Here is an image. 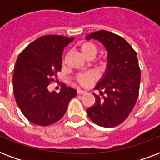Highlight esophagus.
<instances>
[{
  "label": "esophagus",
  "instance_id": "1",
  "mask_svg": "<svg viewBox=\"0 0 160 160\" xmlns=\"http://www.w3.org/2000/svg\"><path fill=\"white\" fill-rule=\"evenodd\" d=\"M77 94H79V95H84V94H86V91L79 89V90H77Z\"/></svg>",
  "mask_w": 160,
  "mask_h": 160
}]
</instances>
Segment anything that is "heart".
Segmentation results:
<instances>
[{"mask_svg":"<svg viewBox=\"0 0 160 160\" xmlns=\"http://www.w3.org/2000/svg\"><path fill=\"white\" fill-rule=\"evenodd\" d=\"M80 49L81 53L88 58H93L98 52L97 46L92 42H90V41H86V42H84L83 44H81L80 46ZM100 64L104 65L105 61L100 60ZM97 78L98 75L96 73L94 72V71H90V72L84 73V74H80V75H78L77 78H76V80L82 86H88L93 81L97 80Z\"/></svg>","mask_w":160,"mask_h":160,"instance_id":"1","label":"heart"}]
</instances>
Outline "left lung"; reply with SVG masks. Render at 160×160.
<instances>
[{
    "label": "left lung",
    "mask_w": 160,
    "mask_h": 160,
    "mask_svg": "<svg viewBox=\"0 0 160 160\" xmlns=\"http://www.w3.org/2000/svg\"><path fill=\"white\" fill-rule=\"evenodd\" d=\"M85 39L100 41L108 51L106 71L95 87L100 95L93 93L95 105L86 112L98 125L115 127L127 119L139 96L140 69L137 54L123 37L109 31H95Z\"/></svg>",
    "instance_id": "8db88e82"
}]
</instances>
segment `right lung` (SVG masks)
<instances>
[{
    "label": "right lung",
    "instance_id": "right-lung-1",
    "mask_svg": "<svg viewBox=\"0 0 160 160\" xmlns=\"http://www.w3.org/2000/svg\"><path fill=\"white\" fill-rule=\"evenodd\" d=\"M74 38L58 35L39 37L21 51L16 60L13 90L16 104L29 121L47 126L59 121L67 110L76 90L60 85L59 93L50 92L48 86L58 81L64 49Z\"/></svg>",
    "mask_w": 160,
    "mask_h": 160
}]
</instances>
